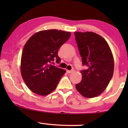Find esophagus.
<instances>
[{"label":"esophagus","mask_w":128,"mask_h":128,"mask_svg":"<svg viewBox=\"0 0 128 128\" xmlns=\"http://www.w3.org/2000/svg\"><path fill=\"white\" fill-rule=\"evenodd\" d=\"M74 71V69H72L71 70H66V72H68V74H70V73H72Z\"/></svg>","instance_id":"34e87169"}]
</instances>
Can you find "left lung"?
Returning <instances> with one entry per match:
<instances>
[{"mask_svg":"<svg viewBox=\"0 0 128 128\" xmlns=\"http://www.w3.org/2000/svg\"><path fill=\"white\" fill-rule=\"evenodd\" d=\"M82 66V80L76 85L78 92L87 98L100 95L110 82L114 70L112 51L106 40L93 32H75Z\"/></svg>","mask_w":128,"mask_h":128,"instance_id":"1","label":"left lung"}]
</instances>
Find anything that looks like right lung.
<instances>
[{"label":"right lung","instance_id":"add662e5","mask_svg":"<svg viewBox=\"0 0 128 128\" xmlns=\"http://www.w3.org/2000/svg\"><path fill=\"white\" fill-rule=\"evenodd\" d=\"M70 35V32L62 30H43L26 42L22 54L21 74L27 87L34 94L44 96L56 88L66 70L51 62H60L59 49Z\"/></svg>","mask_w":128,"mask_h":128}]
</instances>
